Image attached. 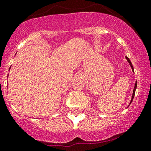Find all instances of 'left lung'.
<instances>
[{"mask_svg": "<svg viewBox=\"0 0 151 151\" xmlns=\"http://www.w3.org/2000/svg\"><path fill=\"white\" fill-rule=\"evenodd\" d=\"M125 58H126V59H127V62L129 63V65H130L131 68H132V72H134V68H133V66H132V63H131V61L129 60V58H127V57H125ZM136 88H137V81L135 82V84H134V89H133V92H132V98H131L130 102H129V105H128V106H129V105H130V104L132 103V100H133V98H134V93H135V90H136ZM128 106H127V107H128Z\"/></svg>", "mask_w": 151, "mask_h": 151, "instance_id": "left-lung-1", "label": "left lung"}]
</instances>
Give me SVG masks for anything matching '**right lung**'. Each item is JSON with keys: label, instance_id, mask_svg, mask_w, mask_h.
<instances>
[{"label": "right lung", "instance_id": "obj_1", "mask_svg": "<svg viewBox=\"0 0 151 151\" xmlns=\"http://www.w3.org/2000/svg\"><path fill=\"white\" fill-rule=\"evenodd\" d=\"M10 69H11V67H10V68H9V70H10ZM8 76H9V74H8Z\"/></svg>", "mask_w": 151, "mask_h": 151}]
</instances>
